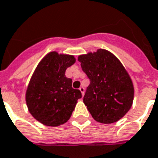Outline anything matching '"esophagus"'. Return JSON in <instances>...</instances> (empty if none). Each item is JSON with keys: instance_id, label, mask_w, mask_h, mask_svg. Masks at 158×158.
I'll use <instances>...</instances> for the list:
<instances>
[{"instance_id": "esophagus-1", "label": "esophagus", "mask_w": 158, "mask_h": 158, "mask_svg": "<svg viewBox=\"0 0 158 158\" xmlns=\"http://www.w3.org/2000/svg\"><path fill=\"white\" fill-rule=\"evenodd\" d=\"M79 90L81 91V93L82 95H84V92H85V89L83 88V87H80V89H79Z\"/></svg>"}]
</instances>
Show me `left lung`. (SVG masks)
I'll return each mask as SVG.
<instances>
[{
  "instance_id": "obj_1",
  "label": "left lung",
  "mask_w": 158,
  "mask_h": 158,
  "mask_svg": "<svg viewBox=\"0 0 158 158\" xmlns=\"http://www.w3.org/2000/svg\"><path fill=\"white\" fill-rule=\"evenodd\" d=\"M78 61L90 80L83 97L88 110L97 122H117L130 110L134 98V87L127 69L104 49L80 55Z\"/></svg>"
}]
</instances>
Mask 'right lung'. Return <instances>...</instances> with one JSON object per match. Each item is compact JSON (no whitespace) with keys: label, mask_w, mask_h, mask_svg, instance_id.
<instances>
[{"label":"right lung","mask_w":158,"mask_h":158,"mask_svg":"<svg viewBox=\"0 0 158 158\" xmlns=\"http://www.w3.org/2000/svg\"><path fill=\"white\" fill-rule=\"evenodd\" d=\"M76 63L73 55L51 52L36 67L27 86L26 102L29 113L39 122L58 127L68 121L81 98L80 90L72 88L65 71Z\"/></svg>","instance_id":"obj_1"}]
</instances>
